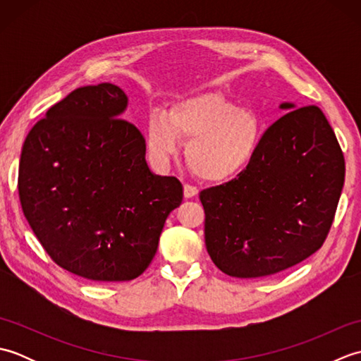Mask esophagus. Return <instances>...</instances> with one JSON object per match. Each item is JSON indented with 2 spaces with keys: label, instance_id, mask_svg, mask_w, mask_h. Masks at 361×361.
<instances>
[{
  "label": "esophagus",
  "instance_id": "1",
  "mask_svg": "<svg viewBox=\"0 0 361 361\" xmlns=\"http://www.w3.org/2000/svg\"><path fill=\"white\" fill-rule=\"evenodd\" d=\"M197 194H198V189L195 186H190V185L183 186V195H185V198H194Z\"/></svg>",
  "mask_w": 361,
  "mask_h": 361
}]
</instances>
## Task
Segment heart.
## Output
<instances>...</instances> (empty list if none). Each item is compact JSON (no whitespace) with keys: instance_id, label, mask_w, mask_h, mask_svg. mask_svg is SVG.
<instances>
[{"instance_id":"1","label":"heart","mask_w":361,"mask_h":361,"mask_svg":"<svg viewBox=\"0 0 361 361\" xmlns=\"http://www.w3.org/2000/svg\"><path fill=\"white\" fill-rule=\"evenodd\" d=\"M180 137L188 140L186 159L203 180L221 181L242 172L255 158L259 119L219 93L176 101L167 114H152L145 133L150 157L164 163L175 155Z\"/></svg>"}]
</instances>
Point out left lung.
Wrapping results in <instances>:
<instances>
[{
  "mask_svg": "<svg viewBox=\"0 0 361 361\" xmlns=\"http://www.w3.org/2000/svg\"><path fill=\"white\" fill-rule=\"evenodd\" d=\"M267 128L237 178L204 189V243L233 278L279 273L321 248L344 185V157L318 106L296 109Z\"/></svg>",
  "mask_w": 361,
  "mask_h": 361,
  "instance_id": "left-lung-1",
  "label": "left lung"
}]
</instances>
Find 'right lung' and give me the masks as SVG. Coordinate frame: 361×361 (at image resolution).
<instances>
[{
	"mask_svg": "<svg viewBox=\"0 0 361 361\" xmlns=\"http://www.w3.org/2000/svg\"><path fill=\"white\" fill-rule=\"evenodd\" d=\"M127 105L109 82L74 90L21 149L18 192L34 234L57 265L96 282L142 274L183 200L175 176L149 169L144 136L121 119Z\"/></svg>",
	"mask_w": 361,
	"mask_h": 361,
	"instance_id": "add662e5",
	"label": "right lung"
}]
</instances>
